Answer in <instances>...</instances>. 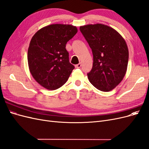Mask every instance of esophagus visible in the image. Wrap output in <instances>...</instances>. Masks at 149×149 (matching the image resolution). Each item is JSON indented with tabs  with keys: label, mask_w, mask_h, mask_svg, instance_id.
Here are the masks:
<instances>
[{
	"label": "esophagus",
	"mask_w": 149,
	"mask_h": 149,
	"mask_svg": "<svg viewBox=\"0 0 149 149\" xmlns=\"http://www.w3.org/2000/svg\"><path fill=\"white\" fill-rule=\"evenodd\" d=\"M81 63H79L78 65H75L76 68H81Z\"/></svg>",
	"instance_id": "1"
}]
</instances>
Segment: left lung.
Instances as JSON below:
<instances>
[{
    "mask_svg": "<svg viewBox=\"0 0 149 149\" xmlns=\"http://www.w3.org/2000/svg\"><path fill=\"white\" fill-rule=\"evenodd\" d=\"M92 49L93 68L88 77L94 87L102 91L114 89L127 71L129 50L123 37L114 29L101 24L79 27Z\"/></svg>",
    "mask_w": 149,
    "mask_h": 149,
    "instance_id": "1",
    "label": "left lung"
}]
</instances>
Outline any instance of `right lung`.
<instances>
[{"instance_id": "obj_1", "label": "right lung", "mask_w": 149, "mask_h": 149, "mask_svg": "<svg viewBox=\"0 0 149 149\" xmlns=\"http://www.w3.org/2000/svg\"><path fill=\"white\" fill-rule=\"evenodd\" d=\"M76 26L52 24L39 30L28 49L30 73L38 84L49 90L61 87L74 66L69 61L66 44L77 33Z\"/></svg>"}]
</instances>
